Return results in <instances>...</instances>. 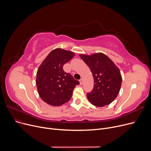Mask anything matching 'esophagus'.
Here are the masks:
<instances>
[{
  "label": "esophagus",
  "mask_w": 151,
  "mask_h": 151,
  "mask_svg": "<svg viewBox=\"0 0 151 151\" xmlns=\"http://www.w3.org/2000/svg\"><path fill=\"white\" fill-rule=\"evenodd\" d=\"M79 82H80V85H83V79L82 78H81V80H80L79 81Z\"/></svg>",
  "instance_id": "esophagus-1"
}]
</instances>
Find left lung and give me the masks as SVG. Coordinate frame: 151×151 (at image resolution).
<instances>
[{
    "mask_svg": "<svg viewBox=\"0 0 151 151\" xmlns=\"http://www.w3.org/2000/svg\"><path fill=\"white\" fill-rule=\"evenodd\" d=\"M79 56L90 68L94 78L93 89L86 94L88 101L96 107L109 105L116 98L121 86L119 68L102 53Z\"/></svg>",
    "mask_w": 151,
    "mask_h": 151,
    "instance_id": "left-lung-1",
    "label": "left lung"
}]
</instances>
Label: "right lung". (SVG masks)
<instances>
[{
	"label": "right lung",
	"instance_id": "1",
	"mask_svg": "<svg viewBox=\"0 0 151 151\" xmlns=\"http://www.w3.org/2000/svg\"><path fill=\"white\" fill-rule=\"evenodd\" d=\"M74 53L57 48L51 51L39 66L36 85L41 99L52 106H60L69 101L76 85H79L63 66L71 60Z\"/></svg>",
	"mask_w": 151,
	"mask_h": 151
}]
</instances>
